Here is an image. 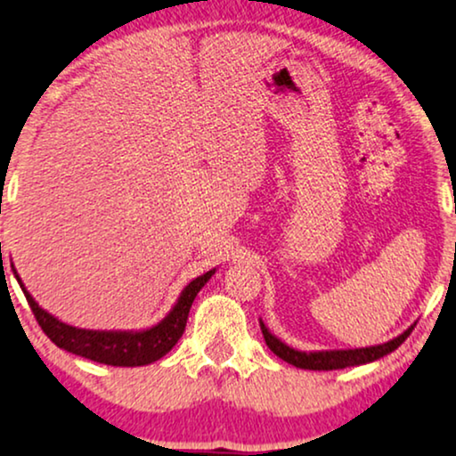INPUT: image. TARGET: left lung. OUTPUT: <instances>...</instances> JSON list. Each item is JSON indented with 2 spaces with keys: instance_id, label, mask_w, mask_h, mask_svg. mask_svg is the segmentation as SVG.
<instances>
[{
  "instance_id": "obj_1",
  "label": "left lung",
  "mask_w": 456,
  "mask_h": 456,
  "mask_svg": "<svg viewBox=\"0 0 456 456\" xmlns=\"http://www.w3.org/2000/svg\"><path fill=\"white\" fill-rule=\"evenodd\" d=\"M261 324L265 343L273 351L275 355L288 362V364L303 368V370H338V368H349V366H362L368 362L379 360V357L391 354L406 341L408 334L414 330L417 322L411 328H406L400 337L391 338V341L383 345H372V347H360V349H322V351H298L284 341H280L275 334L269 332V328L263 324V320H258Z\"/></svg>"
}]
</instances>
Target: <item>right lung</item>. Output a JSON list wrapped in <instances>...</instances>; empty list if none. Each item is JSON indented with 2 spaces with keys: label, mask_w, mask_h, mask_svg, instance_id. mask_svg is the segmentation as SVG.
<instances>
[{
  "label": "right lung",
  "mask_w": 456,
  "mask_h": 456,
  "mask_svg": "<svg viewBox=\"0 0 456 456\" xmlns=\"http://www.w3.org/2000/svg\"><path fill=\"white\" fill-rule=\"evenodd\" d=\"M14 267V265H12ZM14 271V278L25 292L28 307L36 315L37 324L42 326L45 337L50 338L56 347L69 351V354L82 355L86 360L99 362L107 366H147L158 362L178 343L187 326L189 309L198 297V292L204 288L216 269L206 271L204 275L189 281L183 288L181 297L176 298L175 307L168 311L164 320L151 328H142V330H86V328L69 326L65 322L48 314L37 305L36 298L28 295V290L22 284L19 273Z\"/></svg>",
  "instance_id": "obj_1"
}]
</instances>
